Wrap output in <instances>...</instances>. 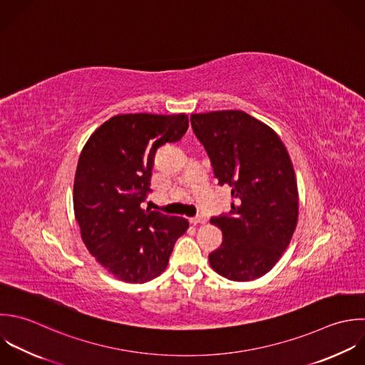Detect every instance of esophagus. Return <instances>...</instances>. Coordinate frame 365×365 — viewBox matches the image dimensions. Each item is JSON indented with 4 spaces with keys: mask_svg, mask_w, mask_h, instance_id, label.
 Listing matches in <instances>:
<instances>
[{
    "mask_svg": "<svg viewBox=\"0 0 365 365\" xmlns=\"http://www.w3.org/2000/svg\"><path fill=\"white\" fill-rule=\"evenodd\" d=\"M207 222V219L205 217V216H202V215H197V216H195V217H192L190 219V223H193V225H203V223H206Z\"/></svg>",
    "mask_w": 365,
    "mask_h": 365,
    "instance_id": "obj_1",
    "label": "esophagus"
}]
</instances>
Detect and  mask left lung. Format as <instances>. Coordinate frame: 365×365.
Returning <instances> with one entry per match:
<instances>
[{"mask_svg":"<svg viewBox=\"0 0 365 365\" xmlns=\"http://www.w3.org/2000/svg\"><path fill=\"white\" fill-rule=\"evenodd\" d=\"M190 123L219 185L232 187V210L210 223L223 243L210 266L235 282L262 277L282 257L299 217L297 182L279 135L243 110L192 113Z\"/></svg>","mask_w":365,"mask_h":365,"instance_id":"left-lung-1","label":"left lung"}]
</instances>
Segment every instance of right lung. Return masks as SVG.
Returning a JSON list of instances; mask_svg holds the SVG:
<instances>
[{
	"instance_id": "1",
	"label": "right lung",
	"mask_w": 365,
	"mask_h": 365,
	"mask_svg": "<svg viewBox=\"0 0 365 365\" xmlns=\"http://www.w3.org/2000/svg\"><path fill=\"white\" fill-rule=\"evenodd\" d=\"M187 115L128 113L101 125L83 146L75 173L73 210L89 253L126 283H145L168 266L183 217L143 210L155 155L178 142Z\"/></svg>"
}]
</instances>
